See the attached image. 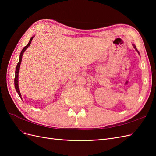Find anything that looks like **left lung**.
Instances as JSON below:
<instances>
[{
  "label": "left lung",
  "instance_id": "8db88e82",
  "mask_svg": "<svg viewBox=\"0 0 156 156\" xmlns=\"http://www.w3.org/2000/svg\"><path fill=\"white\" fill-rule=\"evenodd\" d=\"M132 45H133V48H134V49H135V51H136V52H137V53L140 55V53H139V51L137 50V49H136V46L135 45V44H132Z\"/></svg>",
  "mask_w": 156,
  "mask_h": 156
}]
</instances>
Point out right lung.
I'll return each instance as SVG.
<instances>
[{
	"label": "right lung",
	"instance_id": "1",
	"mask_svg": "<svg viewBox=\"0 0 156 156\" xmlns=\"http://www.w3.org/2000/svg\"><path fill=\"white\" fill-rule=\"evenodd\" d=\"M34 36L31 37V38L30 39V41L29 42V44H28L23 49V50L21 51V53H20V60H19V62L17 65L16 66V75H15V79H14V84H15V88H16V91L17 92V94H19V96H20V98L22 99L21 98V92H20V88H19V72H20V65H21V61H22V57H23V53H24V52L26 51V49L29 48V47L30 46V44H31V41L32 40V39L34 38Z\"/></svg>",
	"mask_w": 156,
	"mask_h": 156
}]
</instances>
